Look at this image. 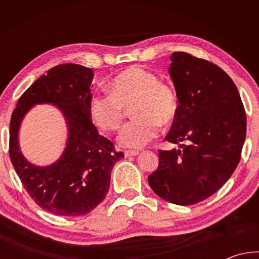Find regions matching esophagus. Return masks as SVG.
Segmentation results:
<instances>
[{
  "mask_svg": "<svg viewBox=\"0 0 259 259\" xmlns=\"http://www.w3.org/2000/svg\"><path fill=\"white\" fill-rule=\"evenodd\" d=\"M139 152L136 151V150H128V151H124V155L128 157V156H136L138 155Z\"/></svg>",
  "mask_w": 259,
  "mask_h": 259,
  "instance_id": "34e87169",
  "label": "esophagus"
}]
</instances>
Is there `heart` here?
I'll list each match as a JSON object with an SVG mask.
<instances>
[{
  "instance_id": "b5f03b06",
  "label": "heart",
  "mask_w": 259,
  "mask_h": 259,
  "mask_svg": "<svg viewBox=\"0 0 259 259\" xmlns=\"http://www.w3.org/2000/svg\"><path fill=\"white\" fill-rule=\"evenodd\" d=\"M108 94H97L90 100L89 113L96 126L103 131H116L131 107L134 119L120 131L122 146L139 148L154 139L160 122L169 124L176 119L178 98L171 85L159 81L154 73L142 66L123 69L107 84Z\"/></svg>"
}]
</instances>
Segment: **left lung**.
Returning a JSON list of instances; mask_svg holds the SVG:
<instances>
[{
    "mask_svg": "<svg viewBox=\"0 0 259 259\" xmlns=\"http://www.w3.org/2000/svg\"><path fill=\"white\" fill-rule=\"evenodd\" d=\"M169 72L179 104L165 139L183 150H159V166L148 184L168 202L191 205L211 196L232 176L247 119L238 88L217 65L179 51L171 56Z\"/></svg>",
    "mask_w": 259,
    "mask_h": 259,
    "instance_id": "left-lung-1",
    "label": "left lung"
}]
</instances>
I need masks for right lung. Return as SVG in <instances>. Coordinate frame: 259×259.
<instances>
[{"label":"right lung","mask_w":259,"mask_h":259,"mask_svg":"<svg viewBox=\"0 0 259 259\" xmlns=\"http://www.w3.org/2000/svg\"><path fill=\"white\" fill-rule=\"evenodd\" d=\"M91 68L77 64L52 67L21 95L10 121L9 155L26 192L38 207L59 216H81L106 196L114 164L123 153L98 134L89 113ZM57 104L68 120L70 138L63 156L38 168L21 155L18 130L25 112L35 103Z\"/></svg>","instance_id":"1"}]
</instances>
